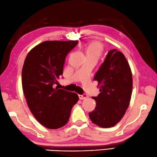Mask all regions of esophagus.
Instances as JSON below:
<instances>
[{"label":"esophagus","mask_w":157,"mask_h":157,"mask_svg":"<svg viewBox=\"0 0 157 157\" xmlns=\"http://www.w3.org/2000/svg\"><path fill=\"white\" fill-rule=\"evenodd\" d=\"M87 98V95L86 94H79V100H85V99H86Z\"/></svg>","instance_id":"obj_1"}]
</instances>
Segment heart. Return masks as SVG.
Segmentation results:
<instances>
[{
	"label": "heart",
	"instance_id": "obj_1",
	"mask_svg": "<svg viewBox=\"0 0 157 157\" xmlns=\"http://www.w3.org/2000/svg\"><path fill=\"white\" fill-rule=\"evenodd\" d=\"M103 50V45L100 42H90L85 47V54L86 58H94L98 59L102 54Z\"/></svg>",
	"mask_w": 157,
	"mask_h": 157
}]
</instances>
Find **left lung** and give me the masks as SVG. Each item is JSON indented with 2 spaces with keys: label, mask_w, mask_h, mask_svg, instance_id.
Listing matches in <instances>:
<instances>
[{
  "label": "left lung",
  "mask_w": 157,
  "mask_h": 157,
  "mask_svg": "<svg viewBox=\"0 0 157 157\" xmlns=\"http://www.w3.org/2000/svg\"><path fill=\"white\" fill-rule=\"evenodd\" d=\"M94 79L98 82L100 93L92 98L96 107L89 113L90 120L100 127H114L124 115L132 92L131 68L122 52L109 51Z\"/></svg>",
  "instance_id": "obj_1"
}]
</instances>
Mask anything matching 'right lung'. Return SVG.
<instances>
[{
	"label": "right lung",
	"instance_id": "right-lung-1",
	"mask_svg": "<svg viewBox=\"0 0 157 157\" xmlns=\"http://www.w3.org/2000/svg\"><path fill=\"white\" fill-rule=\"evenodd\" d=\"M78 40L45 41L28 52L22 70V86L30 112L46 128L56 129L69 120L79 100L74 92L53 87L63 75L66 56Z\"/></svg>",
	"mask_w": 157,
	"mask_h": 157
}]
</instances>
